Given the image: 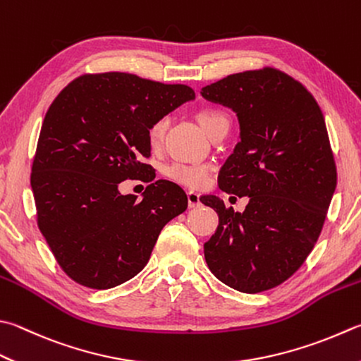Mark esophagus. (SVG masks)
I'll use <instances>...</instances> for the list:
<instances>
[{
	"instance_id": "esophagus-1",
	"label": "esophagus",
	"mask_w": 361,
	"mask_h": 361,
	"mask_svg": "<svg viewBox=\"0 0 361 361\" xmlns=\"http://www.w3.org/2000/svg\"><path fill=\"white\" fill-rule=\"evenodd\" d=\"M187 200H188V207H198L200 204H201V201H200V193H196V192H192V190H190V192H187Z\"/></svg>"
}]
</instances>
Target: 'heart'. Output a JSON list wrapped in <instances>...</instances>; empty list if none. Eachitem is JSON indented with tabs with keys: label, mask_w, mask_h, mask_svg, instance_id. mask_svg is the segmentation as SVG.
Returning <instances> with one entry per match:
<instances>
[{
	"label": "heart",
	"mask_w": 361,
	"mask_h": 361,
	"mask_svg": "<svg viewBox=\"0 0 361 361\" xmlns=\"http://www.w3.org/2000/svg\"><path fill=\"white\" fill-rule=\"evenodd\" d=\"M196 118H198V122L209 137L216 130H220V128H229L228 114L223 113L221 110H216V108H201L198 114H196ZM168 126L169 118L166 114L155 119L147 128L149 145L152 147H159L163 137H165ZM163 173H165L168 179L178 182L180 185L200 188L207 182L210 168L207 165H196V163L176 161L171 163V165H168Z\"/></svg>",
	"instance_id": "heart-1"
}]
</instances>
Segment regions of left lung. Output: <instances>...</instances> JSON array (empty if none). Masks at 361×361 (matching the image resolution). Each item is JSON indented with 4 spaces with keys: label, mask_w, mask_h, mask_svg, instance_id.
<instances>
[{
    "label": "left lung",
    "mask_w": 361,
    "mask_h": 361,
    "mask_svg": "<svg viewBox=\"0 0 361 361\" xmlns=\"http://www.w3.org/2000/svg\"><path fill=\"white\" fill-rule=\"evenodd\" d=\"M201 96L231 108L240 141L220 169L226 193L248 196L243 212L219 196L201 202L219 214L204 257L221 283L256 294L286 281L311 253L336 188L324 114L311 92L281 71L228 75Z\"/></svg>",
    "instance_id": "obj_1"
}]
</instances>
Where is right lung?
Returning <instances> with one entry per match:
<instances>
[{
  "label": "right lung",
  "instance_id": "obj_1",
  "mask_svg": "<svg viewBox=\"0 0 361 361\" xmlns=\"http://www.w3.org/2000/svg\"><path fill=\"white\" fill-rule=\"evenodd\" d=\"M195 99L187 85L133 73H87L53 100L31 168L37 226L54 259L81 286L110 289L145 269L163 226L188 206L169 180L147 185L142 200L121 195L126 179L152 166L147 128Z\"/></svg>",
  "mask_w": 361,
  "mask_h": 361
}]
</instances>
